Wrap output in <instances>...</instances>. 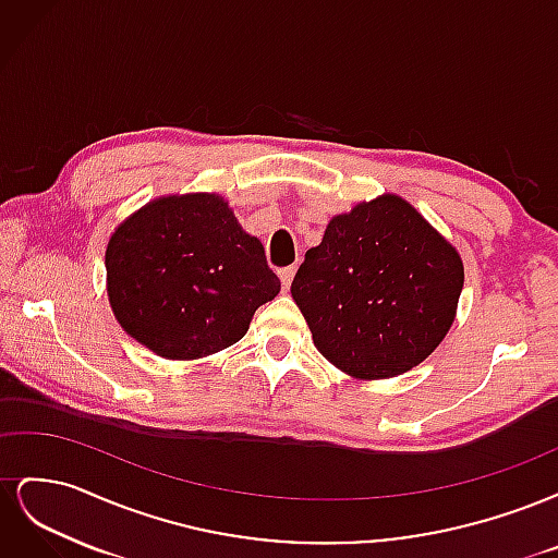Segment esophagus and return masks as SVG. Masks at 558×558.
<instances>
[{"mask_svg":"<svg viewBox=\"0 0 558 558\" xmlns=\"http://www.w3.org/2000/svg\"><path fill=\"white\" fill-rule=\"evenodd\" d=\"M293 277H295V267H293V265H291V267H281V269H279V279H281V286H283V289H289L291 281H293Z\"/></svg>","mask_w":558,"mask_h":558,"instance_id":"esophagus-1","label":"esophagus"}]
</instances>
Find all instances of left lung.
<instances>
[{"label": "left lung", "mask_w": 558, "mask_h": 558, "mask_svg": "<svg viewBox=\"0 0 558 558\" xmlns=\"http://www.w3.org/2000/svg\"><path fill=\"white\" fill-rule=\"evenodd\" d=\"M461 291L459 253L396 195L335 216L291 283L316 349L359 379L393 377L428 359Z\"/></svg>", "instance_id": "8db88e82"}]
</instances>
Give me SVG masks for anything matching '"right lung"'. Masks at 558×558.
Segmentation results:
<instances>
[{
    "instance_id": "1",
    "label": "right lung",
    "mask_w": 558,
    "mask_h": 558,
    "mask_svg": "<svg viewBox=\"0 0 558 558\" xmlns=\"http://www.w3.org/2000/svg\"><path fill=\"white\" fill-rule=\"evenodd\" d=\"M105 263L118 324L170 361L240 342L281 289L263 244L218 195L150 202L111 234Z\"/></svg>"
}]
</instances>
